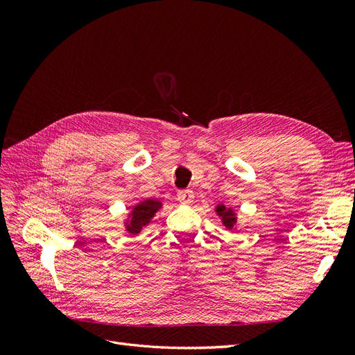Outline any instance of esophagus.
Wrapping results in <instances>:
<instances>
[{"label":"esophagus","mask_w":355,"mask_h":355,"mask_svg":"<svg viewBox=\"0 0 355 355\" xmlns=\"http://www.w3.org/2000/svg\"><path fill=\"white\" fill-rule=\"evenodd\" d=\"M178 200L184 204H189L192 202V200H194V192L189 189H182L178 192Z\"/></svg>","instance_id":"esophagus-1"}]
</instances>
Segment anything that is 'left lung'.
Returning <instances> with one entry per match:
<instances>
[{"instance_id":"8db88e82","label":"left lung","mask_w":355,"mask_h":355,"mask_svg":"<svg viewBox=\"0 0 355 355\" xmlns=\"http://www.w3.org/2000/svg\"><path fill=\"white\" fill-rule=\"evenodd\" d=\"M216 211H218L219 216L222 218V222H223L225 227L232 230L234 223H235V214H234V211L231 209H227L225 206H218Z\"/></svg>"}]
</instances>
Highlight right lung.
Instances as JSON below:
<instances>
[{
	"label": "right lung",
	"instance_id": "add662e5",
	"mask_svg": "<svg viewBox=\"0 0 355 355\" xmlns=\"http://www.w3.org/2000/svg\"><path fill=\"white\" fill-rule=\"evenodd\" d=\"M161 207V202L157 200H146L132 210V219L130 223L127 225V231L132 234H137L142 230V227L151 220V218L155 214V211Z\"/></svg>",
	"mask_w": 355,
	"mask_h": 355
}]
</instances>
